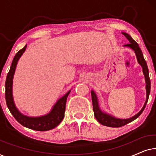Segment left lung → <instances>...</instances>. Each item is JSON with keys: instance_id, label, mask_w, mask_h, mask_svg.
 Here are the masks:
<instances>
[{"instance_id": "left-lung-1", "label": "left lung", "mask_w": 156, "mask_h": 156, "mask_svg": "<svg viewBox=\"0 0 156 156\" xmlns=\"http://www.w3.org/2000/svg\"><path fill=\"white\" fill-rule=\"evenodd\" d=\"M122 34L127 38V40H129L130 42L129 44H124L123 47L131 48V50H133L134 51V52H135V54L136 55V58H137L138 62L142 67L143 73L144 74L145 81H146V100L144 106H143V108L140 109L139 112L137 113V114L135 115V116H132L129 119H119V118H116V117L113 116L112 115L108 114V113L103 112V111L101 109V108H100L99 106V101H98L97 96L96 94L94 91L91 90V99H92L93 110H94V112L95 118L97 119V120L99 121L101 124L106 126H108V127L123 126L127 124V123L131 122V121H133L135 120V119H137L138 117L142 114V112H144L145 107H146V104L148 100L149 94H150V91H151V80H150V78H149V72H148V66H147L146 60L144 59L142 51L139 48V46H138L137 42H136L135 40L132 39V37L129 35V34L126 33H124V32H122Z\"/></svg>"}]
</instances>
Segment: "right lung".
Masks as SVG:
<instances>
[{
  "label": "right lung",
  "mask_w": 156,
  "mask_h": 156,
  "mask_svg": "<svg viewBox=\"0 0 156 156\" xmlns=\"http://www.w3.org/2000/svg\"><path fill=\"white\" fill-rule=\"evenodd\" d=\"M27 44L23 49L19 50L17 54L15 55L13 60L10 66L9 72L8 73L7 77L5 81V100L8 108L14 118L18 121L23 126L28 128V129L35 130L39 131H45L51 130L57 126L65 116V106L68 95L70 91H67L63 97L57 100V101L52 106V109L49 113L42 115L40 116L32 117L27 116L23 114L16 107L13 100L12 96V82H13V76L16 71L17 64L19 59L22 56L26 50Z\"/></svg>",
  "instance_id": "obj_1"
}]
</instances>
